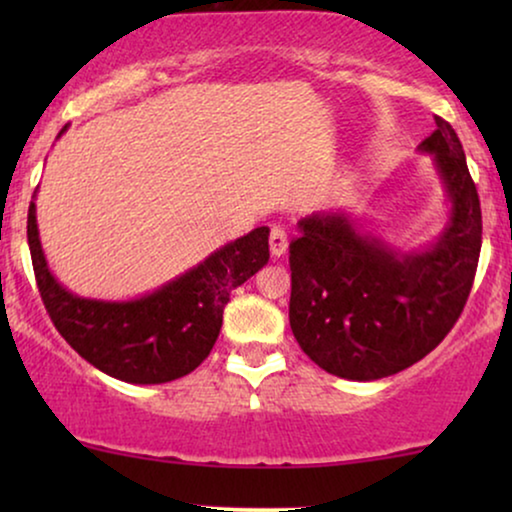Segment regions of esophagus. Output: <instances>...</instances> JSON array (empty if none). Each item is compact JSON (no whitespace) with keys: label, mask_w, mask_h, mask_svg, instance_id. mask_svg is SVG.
I'll return each instance as SVG.
<instances>
[{"label":"esophagus","mask_w":512,"mask_h":512,"mask_svg":"<svg viewBox=\"0 0 512 512\" xmlns=\"http://www.w3.org/2000/svg\"><path fill=\"white\" fill-rule=\"evenodd\" d=\"M289 249V235L282 226H272L270 228V254L272 258H282Z\"/></svg>","instance_id":"1"}]
</instances>
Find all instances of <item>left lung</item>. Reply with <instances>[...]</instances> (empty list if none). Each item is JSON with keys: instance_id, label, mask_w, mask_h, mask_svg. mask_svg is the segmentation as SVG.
<instances>
[{"instance_id": "left-lung-1", "label": "left lung", "mask_w": 512, "mask_h": 512, "mask_svg": "<svg viewBox=\"0 0 512 512\" xmlns=\"http://www.w3.org/2000/svg\"><path fill=\"white\" fill-rule=\"evenodd\" d=\"M436 165L450 219L431 247L394 249L342 209L298 221L289 247V321L326 373L370 382L401 373L436 349L471 293L482 247L480 198L452 125L419 144Z\"/></svg>"}]
</instances>
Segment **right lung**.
I'll return each instance as SVG.
<instances>
[{
  "label": "right lung",
  "instance_id": "right-lung-1",
  "mask_svg": "<svg viewBox=\"0 0 512 512\" xmlns=\"http://www.w3.org/2000/svg\"><path fill=\"white\" fill-rule=\"evenodd\" d=\"M268 235V226L254 228L142 298L97 300L76 296L53 277L41 249L37 205L30 202L27 212V244L48 317L74 352L130 384L179 380L207 359L230 291L268 263Z\"/></svg>",
  "mask_w": 512,
  "mask_h": 512
}]
</instances>
